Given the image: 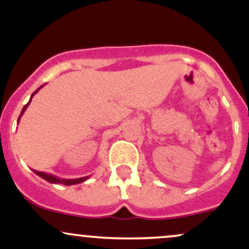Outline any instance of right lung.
<instances>
[{
  "label": "right lung",
  "instance_id": "add662e5",
  "mask_svg": "<svg viewBox=\"0 0 249 249\" xmlns=\"http://www.w3.org/2000/svg\"><path fill=\"white\" fill-rule=\"evenodd\" d=\"M43 88V85L41 88H38L37 89V90L35 91V92L33 93V95H31V97H30V99H29V102L27 103V104L24 105V107L22 108V112H21V115H19V117H18V119H17V123L19 122V119H21V117L23 116V113L25 112V110H27V107H28V105L30 104V102H31V99H33V97H34V95H35V93L37 92V91L39 90V89H42ZM34 171V173L35 174H37V176L38 177H41L42 179H44V180H47V181H49V182H51V184H62V185H65V186H70V185H76V184H81V182H83V181H85V180H88L89 179V176L88 177H82V178H77V179H62V178H58V177H56V176H53V174H50V173H45V172H39V171H36V170H33Z\"/></svg>",
  "mask_w": 249,
  "mask_h": 249
}]
</instances>
